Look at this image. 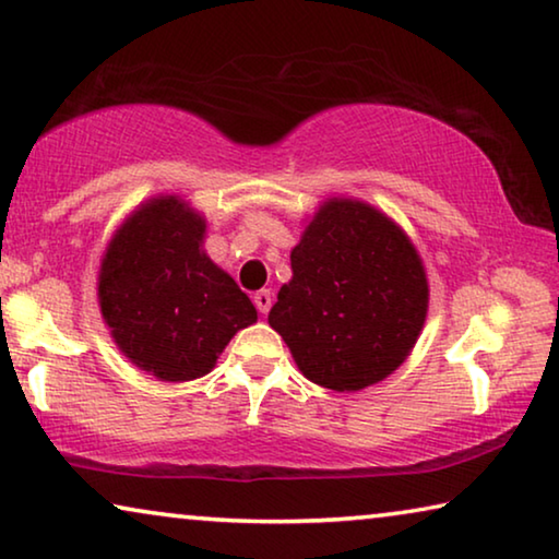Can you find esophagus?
Segmentation results:
<instances>
[{
  "mask_svg": "<svg viewBox=\"0 0 559 559\" xmlns=\"http://www.w3.org/2000/svg\"><path fill=\"white\" fill-rule=\"evenodd\" d=\"M254 305H257V309H260L262 314H267L270 307H272V292L270 289L254 292Z\"/></svg>",
  "mask_w": 559,
  "mask_h": 559,
  "instance_id": "1",
  "label": "esophagus"
}]
</instances>
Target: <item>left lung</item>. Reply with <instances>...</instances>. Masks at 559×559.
<instances>
[{"label":"left lung","instance_id":"left-lung-1","mask_svg":"<svg viewBox=\"0 0 559 559\" xmlns=\"http://www.w3.org/2000/svg\"><path fill=\"white\" fill-rule=\"evenodd\" d=\"M270 309L309 382L357 392L392 374L427 317V274L409 237L359 200H328L289 254Z\"/></svg>","mask_w":559,"mask_h":559}]
</instances>
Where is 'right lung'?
<instances>
[{"mask_svg":"<svg viewBox=\"0 0 559 559\" xmlns=\"http://www.w3.org/2000/svg\"><path fill=\"white\" fill-rule=\"evenodd\" d=\"M207 222L179 197H154L115 231L99 267V309L117 347L165 382L217 365L257 322L250 297L202 250Z\"/></svg>","mask_w":559,"mask_h":559,"instance_id":"right-lung-1","label":"right lung"}]
</instances>
